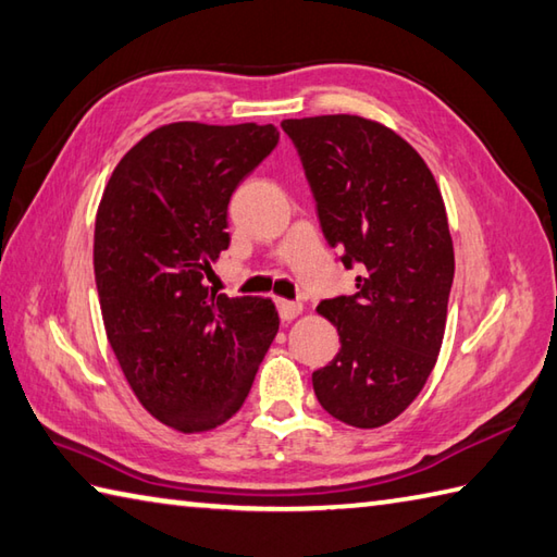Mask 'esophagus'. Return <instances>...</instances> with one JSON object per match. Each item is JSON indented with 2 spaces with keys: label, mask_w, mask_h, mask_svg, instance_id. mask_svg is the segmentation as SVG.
<instances>
[{
  "label": "esophagus",
  "mask_w": 557,
  "mask_h": 557,
  "mask_svg": "<svg viewBox=\"0 0 557 557\" xmlns=\"http://www.w3.org/2000/svg\"><path fill=\"white\" fill-rule=\"evenodd\" d=\"M276 308H278V314H281V320L283 322H290V320H295V317H298L300 312H302V302H298V300H276Z\"/></svg>",
  "instance_id": "obj_1"
}]
</instances>
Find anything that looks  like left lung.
Returning a JSON list of instances; mask_svg holds the SVG:
<instances>
[{
  "label": "left lung",
  "mask_w": 557,
  "mask_h": 557,
  "mask_svg": "<svg viewBox=\"0 0 557 557\" xmlns=\"http://www.w3.org/2000/svg\"><path fill=\"white\" fill-rule=\"evenodd\" d=\"M317 201L326 243L356 293L322 300L342 350L312 372L336 421L380 428L406 411L435 368L445 336L454 247L430 168L399 134L358 115L283 120Z\"/></svg>",
  "instance_id": "obj_1"
}]
</instances>
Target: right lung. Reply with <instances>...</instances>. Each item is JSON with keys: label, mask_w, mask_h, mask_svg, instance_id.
Listing matches in <instances>:
<instances>
[{"label": "right lung", "mask_w": 557, "mask_h": 557, "mask_svg": "<svg viewBox=\"0 0 557 557\" xmlns=\"http://www.w3.org/2000/svg\"><path fill=\"white\" fill-rule=\"evenodd\" d=\"M276 144L274 124H165L124 153L100 199L94 269L108 342L136 399L180 433L240 411L278 332L269 298L203 283L231 245L235 187Z\"/></svg>", "instance_id": "right-lung-1"}]
</instances>
